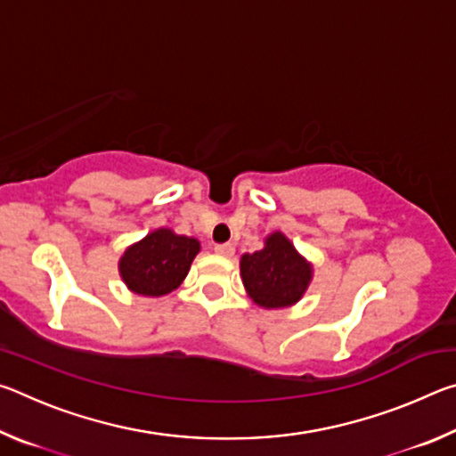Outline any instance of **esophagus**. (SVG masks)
<instances>
[{
    "label": "esophagus",
    "mask_w": 456,
    "mask_h": 456,
    "mask_svg": "<svg viewBox=\"0 0 456 456\" xmlns=\"http://www.w3.org/2000/svg\"><path fill=\"white\" fill-rule=\"evenodd\" d=\"M215 251H217L219 256L231 257L235 253V245L233 243H217V245H215Z\"/></svg>",
    "instance_id": "1"
}]
</instances>
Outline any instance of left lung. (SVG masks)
<instances>
[{"mask_svg":"<svg viewBox=\"0 0 456 456\" xmlns=\"http://www.w3.org/2000/svg\"><path fill=\"white\" fill-rule=\"evenodd\" d=\"M243 283L261 307H285L304 296L312 265L281 233L267 237L265 247L241 257Z\"/></svg>","mask_w":456,"mask_h":456,"instance_id":"8db88e82","label":"left lung"}]
</instances>
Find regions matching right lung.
Returning a JSON list of instances; mask_svg holds the SVG:
<instances>
[{"mask_svg": "<svg viewBox=\"0 0 456 456\" xmlns=\"http://www.w3.org/2000/svg\"><path fill=\"white\" fill-rule=\"evenodd\" d=\"M197 253V239L175 235L171 229H157L122 256L120 275L134 293L165 296L179 288Z\"/></svg>", "mask_w": 456, "mask_h": 456, "instance_id": "1", "label": "right lung"}]
</instances>
